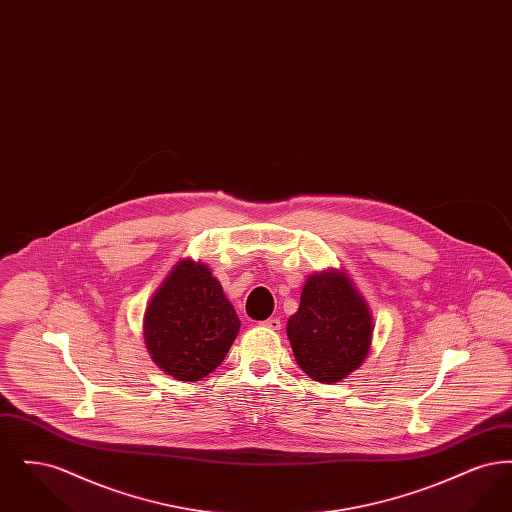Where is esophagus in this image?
I'll return each mask as SVG.
<instances>
[{
	"label": "esophagus",
	"instance_id": "obj_1",
	"mask_svg": "<svg viewBox=\"0 0 512 512\" xmlns=\"http://www.w3.org/2000/svg\"><path fill=\"white\" fill-rule=\"evenodd\" d=\"M263 326H267V328H270V330H280V328H282V320L276 317L268 318V320L263 322Z\"/></svg>",
	"mask_w": 512,
	"mask_h": 512
}]
</instances>
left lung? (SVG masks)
Masks as SVG:
<instances>
[{
    "label": "left lung",
    "mask_w": 512,
    "mask_h": 512,
    "mask_svg": "<svg viewBox=\"0 0 512 512\" xmlns=\"http://www.w3.org/2000/svg\"><path fill=\"white\" fill-rule=\"evenodd\" d=\"M372 330L363 295L343 270L332 268L307 278L286 328L297 365L322 384L340 382L363 365Z\"/></svg>",
    "instance_id": "8db88e82"
}]
</instances>
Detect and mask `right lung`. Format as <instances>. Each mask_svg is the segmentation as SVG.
I'll return each mask as SVG.
<instances>
[{
  "mask_svg": "<svg viewBox=\"0 0 512 512\" xmlns=\"http://www.w3.org/2000/svg\"><path fill=\"white\" fill-rule=\"evenodd\" d=\"M240 326L211 268L182 259L147 303L144 340L163 372L197 382L222 363Z\"/></svg>",
  "mask_w": 512,
  "mask_h": 512,
  "instance_id": "1",
  "label": "right lung"
}]
</instances>
